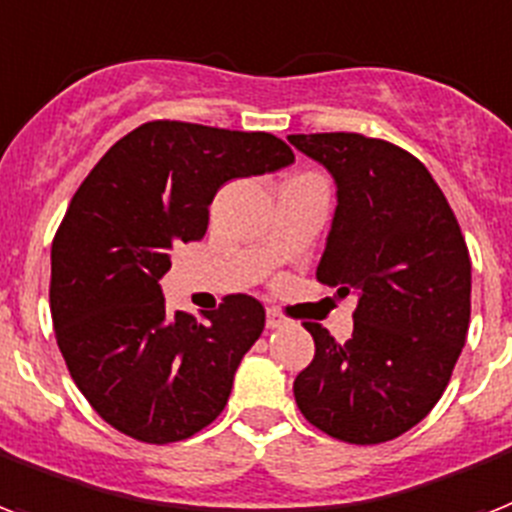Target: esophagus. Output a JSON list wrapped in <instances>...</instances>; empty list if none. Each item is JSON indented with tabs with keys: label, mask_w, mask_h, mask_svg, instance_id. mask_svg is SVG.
Listing matches in <instances>:
<instances>
[{
	"label": "esophagus",
	"mask_w": 512,
	"mask_h": 512,
	"mask_svg": "<svg viewBox=\"0 0 512 512\" xmlns=\"http://www.w3.org/2000/svg\"><path fill=\"white\" fill-rule=\"evenodd\" d=\"M288 325V320L282 317V312L277 309H267V330H280V327Z\"/></svg>",
	"instance_id": "esophagus-1"
}]
</instances>
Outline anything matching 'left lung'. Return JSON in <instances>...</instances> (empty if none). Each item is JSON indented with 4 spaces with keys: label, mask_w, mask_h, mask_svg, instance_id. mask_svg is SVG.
<instances>
[{
    "label": "left lung",
    "mask_w": 512,
    "mask_h": 512,
    "mask_svg": "<svg viewBox=\"0 0 512 512\" xmlns=\"http://www.w3.org/2000/svg\"><path fill=\"white\" fill-rule=\"evenodd\" d=\"M335 182L317 280L354 293V333L320 325L293 383L298 410L333 439L380 444L410 431L447 388L470 322V256L431 171L402 147L362 134H290Z\"/></svg>",
    "instance_id": "1"
}]
</instances>
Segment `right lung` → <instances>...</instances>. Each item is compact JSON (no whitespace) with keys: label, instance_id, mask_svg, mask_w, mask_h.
<instances>
[{"label":"right lung","instance_id":"right-lung-1","mask_svg":"<svg viewBox=\"0 0 512 512\" xmlns=\"http://www.w3.org/2000/svg\"><path fill=\"white\" fill-rule=\"evenodd\" d=\"M293 161L275 134L150 121L81 182L52 240L49 309L73 383L116 431L169 444L219 418L264 306L237 293L195 320L166 309L161 277L174 245L206 235L224 182Z\"/></svg>","mask_w":512,"mask_h":512}]
</instances>
